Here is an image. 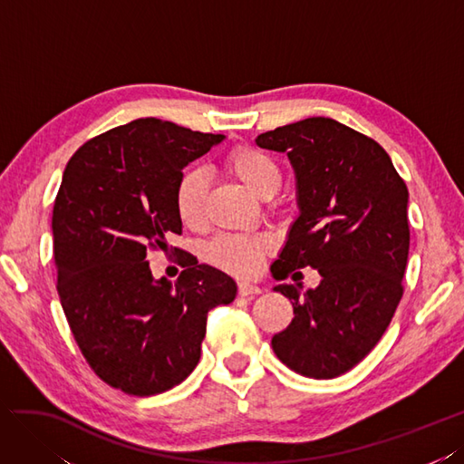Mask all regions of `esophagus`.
Wrapping results in <instances>:
<instances>
[{
  "mask_svg": "<svg viewBox=\"0 0 464 464\" xmlns=\"http://www.w3.org/2000/svg\"><path fill=\"white\" fill-rule=\"evenodd\" d=\"M262 289L258 285H253V284H246V282H241L239 284V295L241 297H248V295H260Z\"/></svg>",
  "mask_w": 464,
  "mask_h": 464,
  "instance_id": "1",
  "label": "esophagus"
}]
</instances>
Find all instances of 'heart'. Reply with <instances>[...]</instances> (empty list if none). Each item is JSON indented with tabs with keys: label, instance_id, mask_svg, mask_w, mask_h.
Listing matches in <instances>:
<instances>
[{
	"label": "heart",
	"instance_id": "b5f03b06",
	"mask_svg": "<svg viewBox=\"0 0 464 464\" xmlns=\"http://www.w3.org/2000/svg\"><path fill=\"white\" fill-rule=\"evenodd\" d=\"M227 173L258 198H272L282 187V169L260 150L241 145L227 153L223 161ZM208 180L202 170L188 169L175 187V209L188 229H200L206 221ZM274 248L266 233L219 235L206 246V258L214 266L235 276H255Z\"/></svg>",
	"mask_w": 464,
	"mask_h": 464
}]
</instances>
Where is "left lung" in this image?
Instances as JSON below:
<instances>
[{
  "mask_svg": "<svg viewBox=\"0 0 464 464\" xmlns=\"http://www.w3.org/2000/svg\"><path fill=\"white\" fill-rule=\"evenodd\" d=\"M287 153L299 218L270 270L276 280L314 268L305 294L280 284L294 321L274 334L277 360L311 379H334L372 352L402 299L408 260V188L381 145L333 118L313 116L256 138ZM301 272H295V276Z\"/></svg>",
  "mask_w": 464,
  "mask_h": 464,
  "instance_id": "left-lung-1",
  "label": "left lung"
}]
</instances>
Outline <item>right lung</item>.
I'll return each instance as SVG.
<instances>
[{
  "instance_id": "1",
  "label": "right lung",
  "mask_w": 464,
  "mask_h": 464,
  "mask_svg": "<svg viewBox=\"0 0 464 464\" xmlns=\"http://www.w3.org/2000/svg\"><path fill=\"white\" fill-rule=\"evenodd\" d=\"M223 138L138 118L89 140L65 165L52 214L58 295L92 372L126 394H159L187 379L208 313L237 295L231 276L192 256L175 284L155 280L148 262L182 233V169Z\"/></svg>"
}]
</instances>
